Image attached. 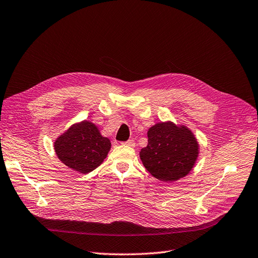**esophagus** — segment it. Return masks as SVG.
<instances>
[{
  "mask_svg": "<svg viewBox=\"0 0 258 258\" xmlns=\"http://www.w3.org/2000/svg\"><path fill=\"white\" fill-rule=\"evenodd\" d=\"M122 143L125 144V145H128V147H135V141H134V140H127V141H124Z\"/></svg>",
  "mask_w": 258,
  "mask_h": 258,
  "instance_id": "esophagus-1",
  "label": "esophagus"
}]
</instances>
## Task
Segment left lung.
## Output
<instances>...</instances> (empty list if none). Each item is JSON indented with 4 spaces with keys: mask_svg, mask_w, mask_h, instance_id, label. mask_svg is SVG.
<instances>
[{
    "mask_svg": "<svg viewBox=\"0 0 258 258\" xmlns=\"http://www.w3.org/2000/svg\"><path fill=\"white\" fill-rule=\"evenodd\" d=\"M148 145L140 151L145 169L164 182L184 177L198 156V143L185 127L171 122L157 123L148 132Z\"/></svg>",
    "mask_w": 258,
    "mask_h": 258,
    "instance_id": "obj_1",
    "label": "left lung"
}]
</instances>
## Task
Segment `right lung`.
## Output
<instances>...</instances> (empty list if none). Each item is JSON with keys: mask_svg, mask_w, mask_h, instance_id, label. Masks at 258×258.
I'll use <instances>...</instances> for the list:
<instances>
[{"mask_svg": "<svg viewBox=\"0 0 258 258\" xmlns=\"http://www.w3.org/2000/svg\"><path fill=\"white\" fill-rule=\"evenodd\" d=\"M59 159L71 169L87 174L103 162L110 150L108 138L101 136L93 123L73 125L54 142Z\"/></svg>", "mask_w": 258, "mask_h": 258, "instance_id": "add662e5", "label": "right lung"}]
</instances>
